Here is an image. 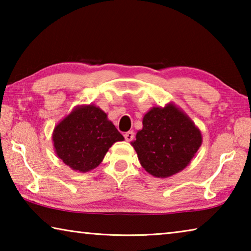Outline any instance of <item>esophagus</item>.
<instances>
[{"instance_id": "obj_1", "label": "esophagus", "mask_w": 251, "mask_h": 251, "mask_svg": "<svg viewBox=\"0 0 251 251\" xmlns=\"http://www.w3.org/2000/svg\"><path fill=\"white\" fill-rule=\"evenodd\" d=\"M124 137L127 142H130L133 141L134 138V131L133 130H129V131H126V133L124 134Z\"/></svg>"}]
</instances>
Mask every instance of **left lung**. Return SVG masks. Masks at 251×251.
<instances>
[{"label": "left lung", "instance_id": "1", "mask_svg": "<svg viewBox=\"0 0 251 251\" xmlns=\"http://www.w3.org/2000/svg\"><path fill=\"white\" fill-rule=\"evenodd\" d=\"M201 131L174 103L151 107L143 117V128L130 143L145 171L167 178L185 169L201 146Z\"/></svg>", "mask_w": 251, "mask_h": 251}]
</instances>
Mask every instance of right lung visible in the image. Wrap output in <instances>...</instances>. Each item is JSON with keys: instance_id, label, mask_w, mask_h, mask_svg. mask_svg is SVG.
<instances>
[{"instance_id": "right-lung-1", "label": "right lung", "mask_w": 251, "mask_h": 251, "mask_svg": "<svg viewBox=\"0 0 251 251\" xmlns=\"http://www.w3.org/2000/svg\"><path fill=\"white\" fill-rule=\"evenodd\" d=\"M52 141L63 163L86 173L99 166L113 144L124 137L103 109L88 104L76 106L54 127Z\"/></svg>"}]
</instances>
